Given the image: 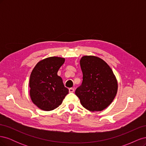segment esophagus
<instances>
[{"instance_id":"esophagus-1","label":"esophagus","mask_w":146,"mask_h":146,"mask_svg":"<svg viewBox=\"0 0 146 146\" xmlns=\"http://www.w3.org/2000/svg\"><path fill=\"white\" fill-rule=\"evenodd\" d=\"M69 92H74V89L72 88H70L69 89Z\"/></svg>"}]
</instances>
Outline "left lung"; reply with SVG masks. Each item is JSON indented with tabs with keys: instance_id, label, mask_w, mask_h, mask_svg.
I'll use <instances>...</instances> for the list:
<instances>
[{
	"instance_id": "1",
	"label": "left lung",
	"mask_w": 146,
	"mask_h": 146,
	"mask_svg": "<svg viewBox=\"0 0 146 146\" xmlns=\"http://www.w3.org/2000/svg\"><path fill=\"white\" fill-rule=\"evenodd\" d=\"M80 64L83 82L76 94L86 110L102 111L111 104L117 94L116 78L108 64L98 56H83Z\"/></svg>"
}]
</instances>
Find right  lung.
I'll return each mask as SVG.
<instances>
[{"label":"right lung","mask_w":146,"mask_h":146,"mask_svg":"<svg viewBox=\"0 0 146 146\" xmlns=\"http://www.w3.org/2000/svg\"><path fill=\"white\" fill-rule=\"evenodd\" d=\"M65 59L51 56L42 60L30 74V96L33 103L44 111L58 107L69 93L61 77L57 75Z\"/></svg>","instance_id":"add662e5"}]
</instances>
